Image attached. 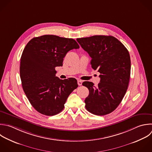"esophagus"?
Listing matches in <instances>:
<instances>
[{"mask_svg":"<svg viewBox=\"0 0 152 152\" xmlns=\"http://www.w3.org/2000/svg\"><path fill=\"white\" fill-rule=\"evenodd\" d=\"M77 83H78V86H81L82 85V81L81 80H78V81H77Z\"/></svg>","mask_w":152,"mask_h":152,"instance_id":"obj_1","label":"esophagus"}]
</instances>
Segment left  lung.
Returning a JSON list of instances; mask_svg holds the SVG:
<instances>
[{"mask_svg":"<svg viewBox=\"0 0 152 152\" xmlns=\"http://www.w3.org/2000/svg\"><path fill=\"white\" fill-rule=\"evenodd\" d=\"M91 58V65L100 72L97 87L92 82L83 83L89 90L85 99L86 109L96 115H105L118 106L128 88L131 60L124 45L111 36H93L77 39Z\"/></svg>","mask_w":152,"mask_h":152,"instance_id":"obj_1","label":"left lung"}]
</instances>
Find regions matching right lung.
Returning <instances> with one entry per match:
<instances>
[{
    "instance_id": "obj_1",
    "label": "right lung",
    "mask_w": 152,
    "mask_h": 152,
    "mask_svg": "<svg viewBox=\"0 0 152 152\" xmlns=\"http://www.w3.org/2000/svg\"><path fill=\"white\" fill-rule=\"evenodd\" d=\"M79 48L75 40L54 35L34 37L27 44L20 61V77L26 96L39 113L47 116L60 113L78 87L75 78L56 77L55 67L62 66L69 50Z\"/></svg>"
}]
</instances>
